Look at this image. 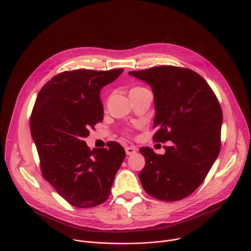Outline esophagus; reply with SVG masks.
Returning a JSON list of instances; mask_svg holds the SVG:
<instances>
[{"mask_svg": "<svg viewBox=\"0 0 251 251\" xmlns=\"http://www.w3.org/2000/svg\"><path fill=\"white\" fill-rule=\"evenodd\" d=\"M136 148L134 147V146H126V155H133L134 153H136Z\"/></svg>", "mask_w": 251, "mask_h": 251, "instance_id": "obj_1", "label": "esophagus"}]
</instances>
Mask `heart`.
Masks as SVG:
<instances>
[{
  "mask_svg": "<svg viewBox=\"0 0 251 251\" xmlns=\"http://www.w3.org/2000/svg\"><path fill=\"white\" fill-rule=\"evenodd\" d=\"M139 89H143V87H140V86H137V87H134V88H132L130 91H132V90H139Z\"/></svg>",
  "mask_w": 251,
  "mask_h": 251,
  "instance_id": "1",
  "label": "heart"
}]
</instances>
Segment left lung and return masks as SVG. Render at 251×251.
Instances as JSON below:
<instances>
[{"label":"left lung","mask_w":251,"mask_h":251,"mask_svg":"<svg viewBox=\"0 0 251 251\" xmlns=\"http://www.w3.org/2000/svg\"><path fill=\"white\" fill-rule=\"evenodd\" d=\"M129 75L151 85L155 97L153 141H173L165 154L139 151L145 166L138 176L144 190L164 201L181 200L204 181L221 149L223 113L212 88L190 69L160 66Z\"/></svg>","instance_id":"left-lung-1"}]
</instances>
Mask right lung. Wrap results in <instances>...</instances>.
<instances>
[{"label":"right lung","instance_id":"1","mask_svg":"<svg viewBox=\"0 0 251 251\" xmlns=\"http://www.w3.org/2000/svg\"><path fill=\"white\" fill-rule=\"evenodd\" d=\"M124 69L75 70L52 77L39 91L30 118L43 177L70 204L91 208L105 202L126 151L116 141L91 150L83 140L103 121L100 90Z\"/></svg>","mask_w":251,"mask_h":251}]
</instances>
